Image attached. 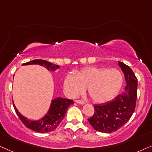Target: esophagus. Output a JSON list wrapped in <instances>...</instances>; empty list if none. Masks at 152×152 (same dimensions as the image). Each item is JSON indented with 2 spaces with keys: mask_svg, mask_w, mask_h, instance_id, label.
I'll return each instance as SVG.
<instances>
[{
  "mask_svg": "<svg viewBox=\"0 0 152 152\" xmlns=\"http://www.w3.org/2000/svg\"><path fill=\"white\" fill-rule=\"evenodd\" d=\"M75 102H76V103H77V104H85V102H83L82 100H76L75 101Z\"/></svg>",
  "mask_w": 152,
  "mask_h": 152,
  "instance_id": "34e87169",
  "label": "esophagus"
}]
</instances>
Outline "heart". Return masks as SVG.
I'll return each mask as SVG.
<instances>
[{"label":"heart","instance_id":"heart-1","mask_svg":"<svg viewBox=\"0 0 152 152\" xmlns=\"http://www.w3.org/2000/svg\"><path fill=\"white\" fill-rule=\"evenodd\" d=\"M123 84V76L116 69L89 66L76 72L69 73L64 81L66 94L74 97L84 92L92 102L104 103L112 99L120 92Z\"/></svg>","mask_w":152,"mask_h":152}]
</instances>
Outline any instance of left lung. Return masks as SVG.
Here are the masks:
<instances>
[{
	"instance_id": "1",
	"label": "left lung",
	"mask_w": 152,
	"mask_h": 152,
	"mask_svg": "<svg viewBox=\"0 0 152 152\" xmlns=\"http://www.w3.org/2000/svg\"><path fill=\"white\" fill-rule=\"evenodd\" d=\"M124 72L126 86L125 90L115 99L94 105V114L88 119L93 128L102 133L116 131L129 120L134 113L137 99V79L128 65L119 62Z\"/></svg>"
}]
</instances>
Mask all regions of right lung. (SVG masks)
Returning <instances> with one entry per match:
<instances>
[{"mask_svg":"<svg viewBox=\"0 0 152 152\" xmlns=\"http://www.w3.org/2000/svg\"><path fill=\"white\" fill-rule=\"evenodd\" d=\"M27 64H39L44 66L49 71H56L60 67L58 65L52 64L50 62L46 61L44 60H34L32 61L23 63V65ZM74 104V101L67 99L57 98L53 100L51 106L48 110L47 114L43 118L39 121H31L27 120V118L21 115L16 108V107L13 104V106L15 108L18 117H19L21 122L27 128L31 130L39 133H48L54 131L57 128L60 123L63 120L64 115L66 112V109L70 105Z\"/></svg>","mask_w":152,"mask_h":152,"instance_id":"right-lung-1","label":"right lung"}]
</instances>
